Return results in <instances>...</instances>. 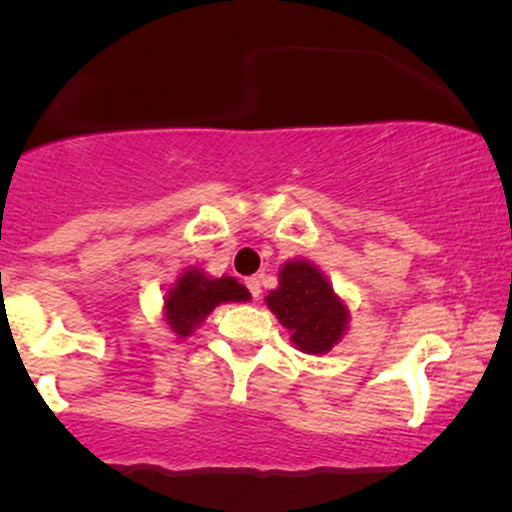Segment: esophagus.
<instances>
[{"label":"esophagus","mask_w":512,"mask_h":512,"mask_svg":"<svg viewBox=\"0 0 512 512\" xmlns=\"http://www.w3.org/2000/svg\"><path fill=\"white\" fill-rule=\"evenodd\" d=\"M245 286H248V289H250L252 301H260V293H262V289H260V276H250V279H245Z\"/></svg>","instance_id":"esophagus-1"}]
</instances>
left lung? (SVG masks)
Masks as SVG:
<instances>
[{
	"label": "left lung",
	"instance_id": "1",
	"mask_svg": "<svg viewBox=\"0 0 512 512\" xmlns=\"http://www.w3.org/2000/svg\"><path fill=\"white\" fill-rule=\"evenodd\" d=\"M264 301L305 354H327L344 337L349 308L313 262L281 264L279 286Z\"/></svg>",
	"mask_w": 512,
	"mask_h": 512
}]
</instances>
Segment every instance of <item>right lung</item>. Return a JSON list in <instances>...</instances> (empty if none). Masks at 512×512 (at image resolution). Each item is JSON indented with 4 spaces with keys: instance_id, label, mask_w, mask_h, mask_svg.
<instances>
[{
    "instance_id": "1",
    "label": "right lung",
    "mask_w": 512,
    "mask_h": 512,
    "mask_svg": "<svg viewBox=\"0 0 512 512\" xmlns=\"http://www.w3.org/2000/svg\"><path fill=\"white\" fill-rule=\"evenodd\" d=\"M240 301H250V291L238 279H211L202 269L190 267L166 293V322L178 337H190L216 305Z\"/></svg>"
}]
</instances>
